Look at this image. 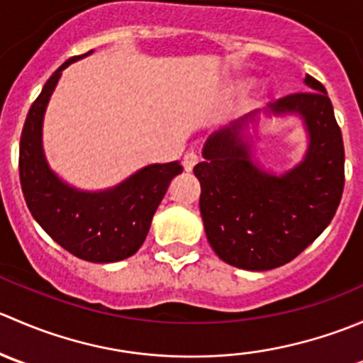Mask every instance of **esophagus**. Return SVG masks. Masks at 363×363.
I'll use <instances>...</instances> for the list:
<instances>
[{
	"mask_svg": "<svg viewBox=\"0 0 363 363\" xmlns=\"http://www.w3.org/2000/svg\"><path fill=\"white\" fill-rule=\"evenodd\" d=\"M199 163V152L195 151V149H191V151H188L184 155V158H182V167H184L186 172H191L193 167Z\"/></svg>",
	"mask_w": 363,
	"mask_h": 363,
	"instance_id": "obj_1",
	"label": "esophagus"
}]
</instances>
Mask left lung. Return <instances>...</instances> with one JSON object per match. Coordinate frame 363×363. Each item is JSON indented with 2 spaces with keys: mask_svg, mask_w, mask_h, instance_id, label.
<instances>
[{
  "mask_svg": "<svg viewBox=\"0 0 363 363\" xmlns=\"http://www.w3.org/2000/svg\"><path fill=\"white\" fill-rule=\"evenodd\" d=\"M295 93L269 112H296L306 121L309 149L294 170L270 175L252 164L239 137L247 116L208 138L203 161L193 168L202 186L207 240L223 262L244 270H270L296 258L330 225L344 189V144L323 84Z\"/></svg>",
  "mask_w": 363,
  "mask_h": 363,
  "instance_id": "1",
  "label": "left lung"
}]
</instances>
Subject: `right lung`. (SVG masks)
Masks as SVG:
<instances>
[{
  "label": "right lung",
  "instance_id": "obj_1",
  "mask_svg": "<svg viewBox=\"0 0 363 363\" xmlns=\"http://www.w3.org/2000/svg\"><path fill=\"white\" fill-rule=\"evenodd\" d=\"M87 54L65 61L33 101L21 135L19 177L29 212L61 247L86 262L111 263L140 250L168 184L182 167L177 161L151 164L100 193L77 191L50 172L42 151L43 113L61 72Z\"/></svg>",
  "mask_w": 363,
  "mask_h": 363
}]
</instances>
